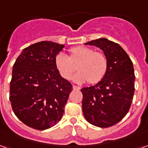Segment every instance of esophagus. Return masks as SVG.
Instances as JSON below:
<instances>
[{"label":"esophagus","instance_id":"obj_1","mask_svg":"<svg viewBox=\"0 0 148 148\" xmlns=\"http://www.w3.org/2000/svg\"><path fill=\"white\" fill-rule=\"evenodd\" d=\"M73 89H74V90H80V87L79 86H73Z\"/></svg>","mask_w":148,"mask_h":148}]
</instances>
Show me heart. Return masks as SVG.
<instances>
[{
  "mask_svg": "<svg viewBox=\"0 0 148 148\" xmlns=\"http://www.w3.org/2000/svg\"><path fill=\"white\" fill-rule=\"evenodd\" d=\"M69 58L64 53H58L55 57V66L65 79H70L75 71L77 64L78 71L74 74L72 79L74 82L84 83L89 81L90 83H97L105 76L108 61L107 58L100 52H95L93 49L87 47H77L70 51Z\"/></svg>",
  "mask_w": 148,
  "mask_h": 148,
  "instance_id": "1",
  "label": "heart"
}]
</instances>
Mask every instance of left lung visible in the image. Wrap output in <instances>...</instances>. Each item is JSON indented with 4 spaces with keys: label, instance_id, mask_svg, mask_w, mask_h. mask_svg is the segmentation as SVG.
Returning <instances> with one entry per match:
<instances>
[{
    "label": "left lung",
    "instance_id": "1",
    "mask_svg": "<svg viewBox=\"0 0 148 148\" xmlns=\"http://www.w3.org/2000/svg\"><path fill=\"white\" fill-rule=\"evenodd\" d=\"M85 44L99 47L107 58L108 67L99 82L81 90L84 116L94 126L110 127L121 121L130 109L135 91L133 64L121 46L106 38Z\"/></svg>",
    "mask_w": 148,
    "mask_h": 148
}]
</instances>
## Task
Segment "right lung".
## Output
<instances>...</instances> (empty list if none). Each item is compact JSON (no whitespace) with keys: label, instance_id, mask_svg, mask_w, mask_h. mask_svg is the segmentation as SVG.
<instances>
[{"label":"right lung","instance_id":"obj_1","mask_svg":"<svg viewBox=\"0 0 148 148\" xmlns=\"http://www.w3.org/2000/svg\"><path fill=\"white\" fill-rule=\"evenodd\" d=\"M64 45L42 41L24 48L12 68L9 100L13 112L28 127L45 130L61 120L72 91L55 66Z\"/></svg>","mask_w":148,"mask_h":148}]
</instances>
